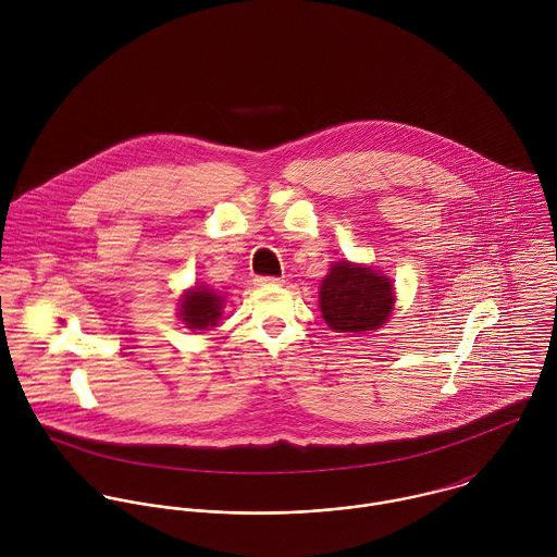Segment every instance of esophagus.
I'll return each instance as SVG.
<instances>
[{
	"label": "esophagus",
	"instance_id": "esophagus-1",
	"mask_svg": "<svg viewBox=\"0 0 557 557\" xmlns=\"http://www.w3.org/2000/svg\"><path fill=\"white\" fill-rule=\"evenodd\" d=\"M255 283L259 287H278V285H283V278H278V276H257Z\"/></svg>",
	"mask_w": 557,
	"mask_h": 557
}]
</instances>
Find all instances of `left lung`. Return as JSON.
Returning <instances> with one entry per match:
<instances>
[{"label": "left lung", "mask_w": 557, "mask_h": 557, "mask_svg": "<svg viewBox=\"0 0 557 557\" xmlns=\"http://www.w3.org/2000/svg\"><path fill=\"white\" fill-rule=\"evenodd\" d=\"M393 281L371 265L349 261L332 263L319 287L321 318L334 332L382 327L395 309Z\"/></svg>", "instance_id": "8db88e82"}]
</instances>
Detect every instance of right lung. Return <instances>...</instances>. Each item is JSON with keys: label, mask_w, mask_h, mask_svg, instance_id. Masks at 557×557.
Returning <instances> with one entry per match:
<instances>
[{"label": "right lung", "mask_w": 557, "mask_h": 557, "mask_svg": "<svg viewBox=\"0 0 557 557\" xmlns=\"http://www.w3.org/2000/svg\"><path fill=\"white\" fill-rule=\"evenodd\" d=\"M225 298L206 285H197L180 298V319L190 330H210L223 315Z\"/></svg>", "instance_id": "obj_1"}]
</instances>
